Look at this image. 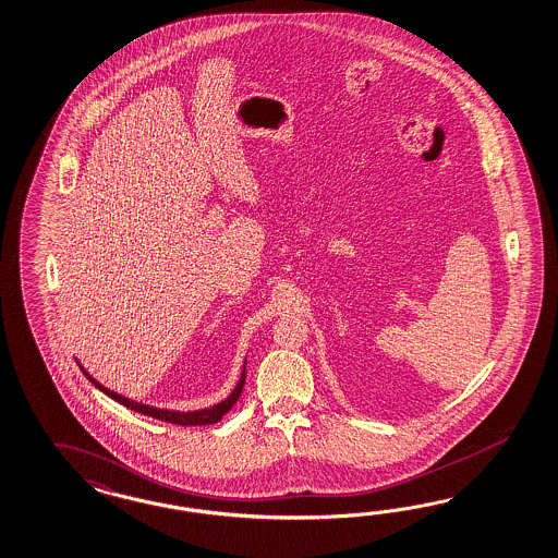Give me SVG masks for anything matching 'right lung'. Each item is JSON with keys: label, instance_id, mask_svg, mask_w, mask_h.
I'll use <instances>...</instances> for the list:
<instances>
[{"label": "right lung", "instance_id": "obj_1", "mask_svg": "<svg viewBox=\"0 0 558 558\" xmlns=\"http://www.w3.org/2000/svg\"><path fill=\"white\" fill-rule=\"evenodd\" d=\"M83 369V367H81ZM83 374L89 377L90 384H95V388H99L101 392L107 393L109 398H113L116 402H120L125 408H132L134 412H140V414H146V416H151V418H158V421L170 422V424H181V426H201V424H215V422L221 421L223 416H226L227 412L233 408V404L238 402V398H240L241 390H243V384H245V367H243V374L240 377V384L235 386V390L231 392L229 398H226L223 402H219V404H215L211 408H205V410H195V412H172V410H160V408H151L146 407V404H137L134 400H128V398H123L120 393L111 392V390H107L104 388L99 381H95L93 377L83 369Z\"/></svg>", "mask_w": 558, "mask_h": 558}]
</instances>
